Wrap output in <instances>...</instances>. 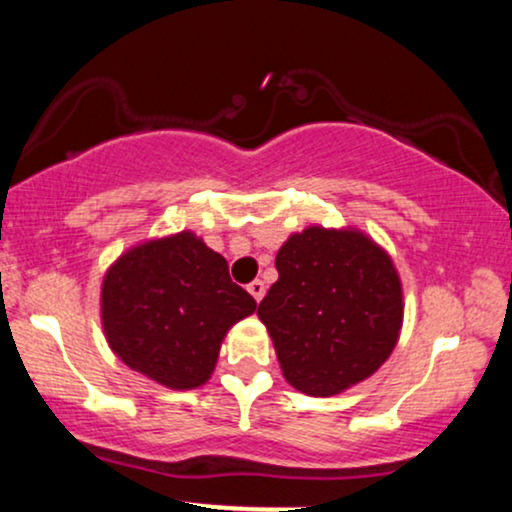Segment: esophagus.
Listing matches in <instances>:
<instances>
[{"mask_svg":"<svg viewBox=\"0 0 512 512\" xmlns=\"http://www.w3.org/2000/svg\"><path fill=\"white\" fill-rule=\"evenodd\" d=\"M248 291H250V296L255 298L257 303H260L262 296H264V291H267V289H264V281L255 279V281H250V284H248Z\"/></svg>","mask_w":512,"mask_h":512,"instance_id":"obj_1","label":"esophagus"}]
</instances>
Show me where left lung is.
<instances>
[{"instance_id":"left-lung-1","label":"left lung","mask_w":512,"mask_h":512,"mask_svg":"<svg viewBox=\"0 0 512 512\" xmlns=\"http://www.w3.org/2000/svg\"><path fill=\"white\" fill-rule=\"evenodd\" d=\"M276 272L257 315L296 390L330 397L383 366L402 327V286L373 240L313 226L281 245Z\"/></svg>"}]
</instances>
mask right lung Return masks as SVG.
Listing matches in <instances>:
<instances>
[{
    "instance_id": "obj_1",
    "label": "right lung",
    "mask_w": 512,
    "mask_h": 512,
    "mask_svg": "<svg viewBox=\"0 0 512 512\" xmlns=\"http://www.w3.org/2000/svg\"><path fill=\"white\" fill-rule=\"evenodd\" d=\"M101 305L115 354L173 390L207 383L228 327L257 308L219 252L187 231L122 255L105 274Z\"/></svg>"
}]
</instances>
